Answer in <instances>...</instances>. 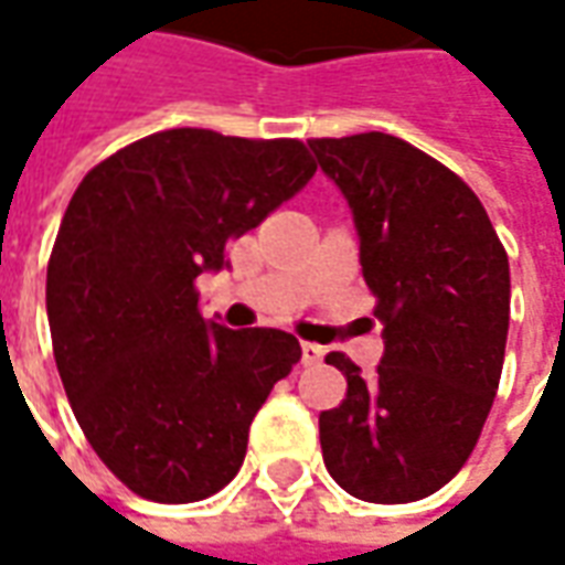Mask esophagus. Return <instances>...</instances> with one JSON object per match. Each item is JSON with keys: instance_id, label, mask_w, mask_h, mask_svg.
I'll return each instance as SVG.
<instances>
[{"instance_id": "1", "label": "esophagus", "mask_w": 565, "mask_h": 565, "mask_svg": "<svg viewBox=\"0 0 565 565\" xmlns=\"http://www.w3.org/2000/svg\"><path fill=\"white\" fill-rule=\"evenodd\" d=\"M299 348H302V366H318L320 356H323V348L311 342H302Z\"/></svg>"}]
</instances>
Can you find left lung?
<instances>
[{
    "label": "left lung",
    "mask_w": 565,
    "mask_h": 565,
    "mask_svg": "<svg viewBox=\"0 0 565 565\" xmlns=\"http://www.w3.org/2000/svg\"><path fill=\"white\" fill-rule=\"evenodd\" d=\"M354 211L360 263L384 323L372 379L342 351V405L320 412L335 484L415 502L460 472L497 396L509 335V254L460 174L387 132L308 139Z\"/></svg>",
    "instance_id": "1"
}]
</instances>
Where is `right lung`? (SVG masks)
I'll return each mask as SVG.
<instances>
[{
    "instance_id": "add662e5",
    "label": "right lung",
    "mask_w": 565,
    "mask_h": 565,
    "mask_svg": "<svg viewBox=\"0 0 565 565\" xmlns=\"http://www.w3.org/2000/svg\"><path fill=\"white\" fill-rule=\"evenodd\" d=\"M299 139L162 129L96 162L47 259L60 379L90 448L141 499L214 497L242 469L250 420L290 375V332L199 315L196 278L308 184Z\"/></svg>"
}]
</instances>
